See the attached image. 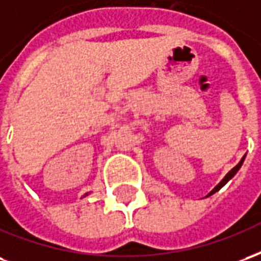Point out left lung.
<instances>
[{"label":"left lung","mask_w":261,"mask_h":261,"mask_svg":"<svg viewBox=\"0 0 261 261\" xmlns=\"http://www.w3.org/2000/svg\"><path fill=\"white\" fill-rule=\"evenodd\" d=\"M243 161H245V156H243V158L241 159V162H239V164L236 165V166H235V168H233V169H230L229 172H228V173L225 175L224 179H222V180L219 181V183H218V185H217V186L214 187L213 192L210 193L208 196H211V194H214V193H215V192H218V190H219V189H221V187H224L225 185H226V183H228V181H229L230 179H232V177H233V176L236 175V172H238V170L241 169V166H242V164H243Z\"/></svg>","instance_id":"1"}]
</instances>
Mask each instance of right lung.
Returning <instances> with one entry per match:
<instances>
[{
    "instance_id": "obj_1",
    "label": "right lung",
    "mask_w": 261,
    "mask_h": 261,
    "mask_svg": "<svg viewBox=\"0 0 261 261\" xmlns=\"http://www.w3.org/2000/svg\"><path fill=\"white\" fill-rule=\"evenodd\" d=\"M85 196H88V193H86V194H85Z\"/></svg>"
}]
</instances>
